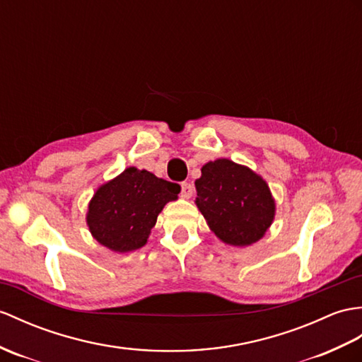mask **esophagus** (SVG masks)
Masks as SVG:
<instances>
[{"label":"esophagus","mask_w":362,"mask_h":362,"mask_svg":"<svg viewBox=\"0 0 362 362\" xmlns=\"http://www.w3.org/2000/svg\"><path fill=\"white\" fill-rule=\"evenodd\" d=\"M192 192H194V188H192V185L188 182H183L182 183V197L183 199H189L192 196Z\"/></svg>","instance_id":"34e87169"}]
</instances>
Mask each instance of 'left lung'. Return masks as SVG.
Instances as JSON below:
<instances>
[{
    "mask_svg": "<svg viewBox=\"0 0 362 362\" xmlns=\"http://www.w3.org/2000/svg\"><path fill=\"white\" fill-rule=\"evenodd\" d=\"M196 205L222 242L248 247L264 238L274 219V199L267 182L228 158L202 166Z\"/></svg>",
    "mask_w": 362,
    "mask_h": 362,
    "instance_id": "1",
    "label": "left lung"
}]
</instances>
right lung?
I'll return each instance as SVG.
<instances>
[{"label":"right lung","mask_w":362,"mask_h":362,"mask_svg":"<svg viewBox=\"0 0 362 362\" xmlns=\"http://www.w3.org/2000/svg\"><path fill=\"white\" fill-rule=\"evenodd\" d=\"M177 183L158 179L153 173L126 168L106 182L90 199L86 222L97 242L115 253L141 248L163 206L177 200Z\"/></svg>","instance_id":"right-lung-1"}]
</instances>
